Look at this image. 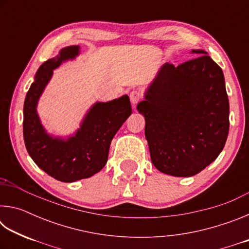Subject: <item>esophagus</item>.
I'll return each instance as SVG.
<instances>
[{
	"mask_svg": "<svg viewBox=\"0 0 249 249\" xmlns=\"http://www.w3.org/2000/svg\"><path fill=\"white\" fill-rule=\"evenodd\" d=\"M129 99H130V102H132L133 105L137 104L140 101L142 100V93L138 90H133L130 91L129 93Z\"/></svg>",
	"mask_w": 249,
	"mask_h": 249,
	"instance_id": "1",
	"label": "esophagus"
}]
</instances>
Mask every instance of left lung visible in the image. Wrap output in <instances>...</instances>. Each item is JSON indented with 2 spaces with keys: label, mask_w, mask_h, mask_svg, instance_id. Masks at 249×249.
I'll list each match as a JSON object with an SVG mask.
<instances>
[{
  "label": "left lung",
  "mask_w": 249,
  "mask_h": 249,
  "mask_svg": "<svg viewBox=\"0 0 249 249\" xmlns=\"http://www.w3.org/2000/svg\"><path fill=\"white\" fill-rule=\"evenodd\" d=\"M175 67L165 64L137 105L154 166L163 174L191 177L224 148L230 104L220 66L203 50Z\"/></svg>",
  "instance_id": "obj_1"
}]
</instances>
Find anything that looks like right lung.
Segmentation results:
<instances>
[{
  "instance_id": "add662e5",
  "label": "right lung",
  "mask_w": 249,
  "mask_h": 249,
  "mask_svg": "<svg viewBox=\"0 0 249 249\" xmlns=\"http://www.w3.org/2000/svg\"><path fill=\"white\" fill-rule=\"evenodd\" d=\"M79 53V46H69L39 67L24 102L23 135L29 156L40 169L62 182L86 179L105 166L111 142L117 130L132 114L127 95L107 103H96L88 113L80 129L67 141L53 138L45 132L36 105L53 70Z\"/></svg>"
}]
</instances>
